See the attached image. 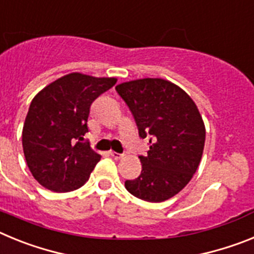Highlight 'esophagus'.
Instances as JSON below:
<instances>
[{"label": "esophagus", "instance_id": "34e87169", "mask_svg": "<svg viewBox=\"0 0 254 254\" xmlns=\"http://www.w3.org/2000/svg\"><path fill=\"white\" fill-rule=\"evenodd\" d=\"M109 154H111V156H113L114 159H121L123 156V154H120V152H116V151H111Z\"/></svg>", "mask_w": 254, "mask_h": 254}]
</instances>
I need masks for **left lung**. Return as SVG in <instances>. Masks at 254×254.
<instances>
[{
  "mask_svg": "<svg viewBox=\"0 0 254 254\" xmlns=\"http://www.w3.org/2000/svg\"><path fill=\"white\" fill-rule=\"evenodd\" d=\"M116 90L150 145L138 156L141 174L126 181V190L143 201L163 202L181 192L198 168L206 137L202 117L190 96L168 80L140 78Z\"/></svg>",
  "mask_w": 254,
  "mask_h": 254,
  "instance_id": "1",
  "label": "left lung"
}]
</instances>
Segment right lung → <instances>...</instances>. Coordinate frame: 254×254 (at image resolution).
<instances>
[{
	"label": "right lung",
	"mask_w": 254,
	"mask_h": 254,
	"mask_svg": "<svg viewBox=\"0 0 254 254\" xmlns=\"http://www.w3.org/2000/svg\"><path fill=\"white\" fill-rule=\"evenodd\" d=\"M116 82L114 77L68 73L31 100L22 128V149L39 185L53 192H71L89 181L102 158L84 141L90 107Z\"/></svg>",
	"instance_id": "add662e5"
}]
</instances>
